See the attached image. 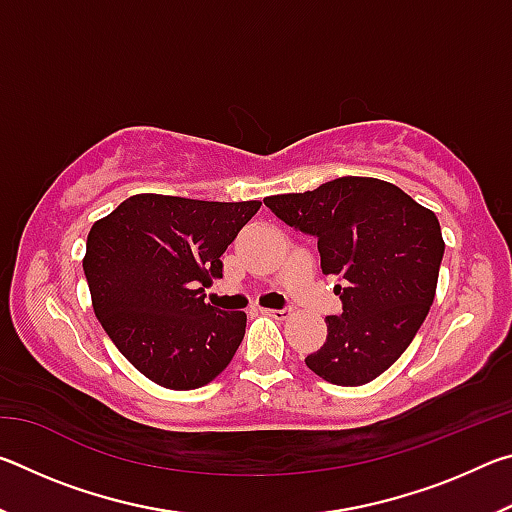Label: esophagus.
Listing matches in <instances>:
<instances>
[{"label":"esophagus","instance_id":"esophagus-1","mask_svg":"<svg viewBox=\"0 0 512 512\" xmlns=\"http://www.w3.org/2000/svg\"><path fill=\"white\" fill-rule=\"evenodd\" d=\"M266 316H271V318H275V320H287L289 316H291V309H287V307H282V309H262Z\"/></svg>","mask_w":512,"mask_h":512}]
</instances>
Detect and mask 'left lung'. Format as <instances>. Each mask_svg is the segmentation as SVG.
Instances as JSON below:
<instances>
[{
	"mask_svg": "<svg viewBox=\"0 0 512 512\" xmlns=\"http://www.w3.org/2000/svg\"><path fill=\"white\" fill-rule=\"evenodd\" d=\"M277 219L318 241L343 311L305 363L336 386L368 384L409 348L436 296L445 241L436 214L400 187L343 176L314 192L264 198Z\"/></svg>",
	"mask_w": 512,
	"mask_h": 512,
	"instance_id": "obj_1",
	"label": "left lung"
}]
</instances>
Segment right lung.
Instances as JSON below:
<instances>
[{
  "label": "right lung",
  "instance_id": "1",
  "mask_svg": "<svg viewBox=\"0 0 512 512\" xmlns=\"http://www.w3.org/2000/svg\"><path fill=\"white\" fill-rule=\"evenodd\" d=\"M259 205L137 194L92 225L83 271L94 314L155 384L201 388L235 357L246 314L205 302L203 287L223 275L221 255Z\"/></svg>",
  "mask_w": 512,
  "mask_h": 512
}]
</instances>
